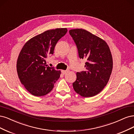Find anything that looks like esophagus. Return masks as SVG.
Instances as JSON below:
<instances>
[{"mask_svg":"<svg viewBox=\"0 0 134 134\" xmlns=\"http://www.w3.org/2000/svg\"><path fill=\"white\" fill-rule=\"evenodd\" d=\"M68 72H69V70H62V71H61L62 73V74H63V75L66 74V73H68Z\"/></svg>","mask_w":134,"mask_h":134,"instance_id":"esophagus-1","label":"esophagus"}]
</instances>
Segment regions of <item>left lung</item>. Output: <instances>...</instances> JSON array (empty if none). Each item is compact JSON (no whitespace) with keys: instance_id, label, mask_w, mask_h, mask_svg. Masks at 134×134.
Listing matches in <instances>:
<instances>
[{"instance_id":"left-lung-1","label":"left lung","mask_w":134,"mask_h":134,"mask_svg":"<svg viewBox=\"0 0 134 134\" xmlns=\"http://www.w3.org/2000/svg\"><path fill=\"white\" fill-rule=\"evenodd\" d=\"M69 33L76 45L80 58L86 60V70L77 72L73 87L81 96H95L105 87L113 70L109 47L105 41L85 29H71Z\"/></svg>"}]
</instances>
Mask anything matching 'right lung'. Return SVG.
Segmentation results:
<instances>
[{
  "label": "right lung",
  "mask_w": 134,
  "mask_h": 134,
  "mask_svg": "<svg viewBox=\"0 0 134 134\" xmlns=\"http://www.w3.org/2000/svg\"><path fill=\"white\" fill-rule=\"evenodd\" d=\"M67 32V28L48 30L31 38L21 49L17 73L21 84L33 95H46L59 79L61 71L47 66L46 59L53 54L57 42Z\"/></svg>",
  "instance_id": "right-lung-1"
}]
</instances>
